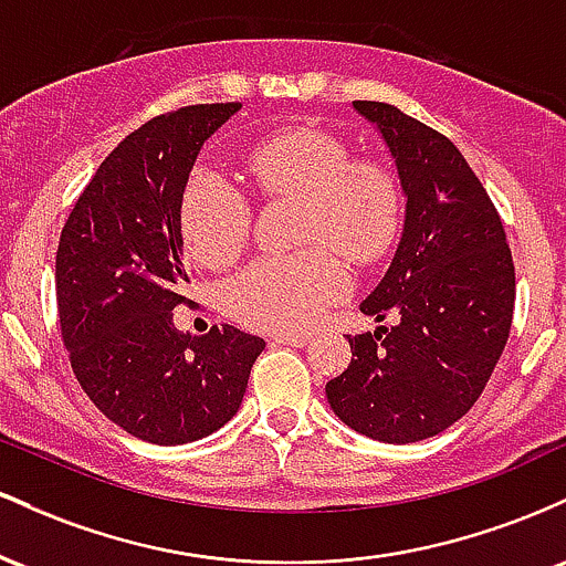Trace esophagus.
I'll return each instance as SVG.
<instances>
[{
    "label": "esophagus",
    "mask_w": 566,
    "mask_h": 566,
    "mask_svg": "<svg viewBox=\"0 0 566 566\" xmlns=\"http://www.w3.org/2000/svg\"><path fill=\"white\" fill-rule=\"evenodd\" d=\"M275 345H291V347H304L310 342L307 334H272Z\"/></svg>",
    "instance_id": "1"
}]
</instances>
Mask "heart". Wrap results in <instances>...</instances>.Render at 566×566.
<instances>
[{"mask_svg": "<svg viewBox=\"0 0 566 566\" xmlns=\"http://www.w3.org/2000/svg\"><path fill=\"white\" fill-rule=\"evenodd\" d=\"M245 174L266 198L302 200L300 243L315 249L245 266L227 283V310L259 332H302L347 291L345 266L332 249L353 264H371L390 251L401 227V192L390 170L353 160L339 138L315 128L251 146ZM179 216L189 253L206 266L230 264L249 240V202L211 170L187 181Z\"/></svg>", "mask_w": 566, "mask_h": 566, "instance_id": "heart-1", "label": "heart"}]
</instances>
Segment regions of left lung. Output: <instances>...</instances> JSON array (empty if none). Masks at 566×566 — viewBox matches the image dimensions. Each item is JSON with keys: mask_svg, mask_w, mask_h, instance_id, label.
Here are the masks:
<instances>
[{"mask_svg": "<svg viewBox=\"0 0 566 566\" xmlns=\"http://www.w3.org/2000/svg\"><path fill=\"white\" fill-rule=\"evenodd\" d=\"M377 125L406 195L390 270L360 304L379 326L350 339L326 385L334 415L374 441L430 438L471 411L505 350L516 270L503 219L447 136L382 101H353Z\"/></svg>", "mask_w": 566, "mask_h": 566, "instance_id": "8db88e82", "label": "left lung"}]
</instances>
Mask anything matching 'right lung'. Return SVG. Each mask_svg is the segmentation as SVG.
I'll list each match as a JSON object with an SVG mask.
<instances>
[{
    "label": "right lung",
    "mask_w": 566,
    "mask_h": 566,
    "mask_svg": "<svg viewBox=\"0 0 566 566\" xmlns=\"http://www.w3.org/2000/svg\"><path fill=\"white\" fill-rule=\"evenodd\" d=\"M240 104L151 117L98 165L55 253L61 336L74 377L114 424L176 447L211 436L243 401L264 339L234 326H174L184 289L181 195L200 146Z\"/></svg>",
    "instance_id": "right-lung-1"
}]
</instances>
